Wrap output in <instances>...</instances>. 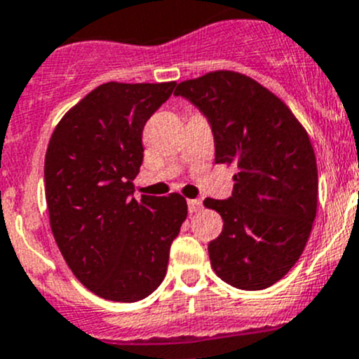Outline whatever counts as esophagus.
<instances>
[{
	"mask_svg": "<svg viewBox=\"0 0 359 359\" xmlns=\"http://www.w3.org/2000/svg\"><path fill=\"white\" fill-rule=\"evenodd\" d=\"M187 204H189L190 213H197V211L203 210V203H201L199 199H189L187 201Z\"/></svg>",
	"mask_w": 359,
	"mask_h": 359,
	"instance_id": "esophagus-1",
	"label": "esophagus"
}]
</instances>
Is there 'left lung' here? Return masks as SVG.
Wrapping results in <instances>:
<instances>
[{
  "label": "left lung",
  "instance_id": "1",
  "mask_svg": "<svg viewBox=\"0 0 359 359\" xmlns=\"http://www.w3.org/2000/svg\"><path fill=\"white\" fill-rule=\"evenodd\" d=\"M176 97L208 119L215 162L236 163L233 196L206 199L224 229L210 241L211 266L224 282L261 291L278 282L305 250L317 210L312 142L278 97L236 72H211L177 84Z\"/></svg>",
  "mask_w": 359,
  "mask_h": 359
}]
</instances>
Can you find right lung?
Masks as SVG:
<instances>
[{
  "mask_svg": "<svg viewBox=\"0 0 359 359\" xmlns=\"http://www.w3.org/2000/svg\"><path fill=\"white\" fill-rule=\"evenodd\" d=\"M174 86L102 84L63 116L47 146L54 240L81 284L111 302H139L162 284L189 213L177 194L132 197L144 125Z\"/></svg>",
  "mask_w": 359,
  "mask_h": 359,
  "instance_id": "1",
  "label": "right lung"
}]
</instances>
